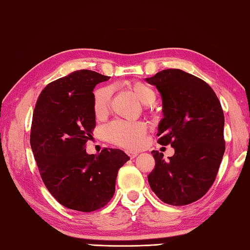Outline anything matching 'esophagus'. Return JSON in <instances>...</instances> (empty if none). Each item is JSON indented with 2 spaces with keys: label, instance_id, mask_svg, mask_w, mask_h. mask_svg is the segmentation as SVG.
Returning a JSON list of instances; mask_svg holds the SVG:
<instances>
[{
  "label": "esophagus",
  "instance_id": "esophagus-1",
  "mask_svg": "<svg viewBox=\"0 0 250 250\" xmlns=\"http://www.w3.org/2000/svg\"><path fill=\"white\" fill-rule=\"evenodd\" d=\"M126 153L127 154H128V157L130 158V159H134V158H136V157H137V152H134V151H129V150H127V151H126Z\"/></svg>",
  "mask_w": 250,
  "mask_h": 250
}]
</instances>
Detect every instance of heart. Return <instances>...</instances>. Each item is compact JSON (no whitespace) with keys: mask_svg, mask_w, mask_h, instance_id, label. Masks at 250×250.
Masks as SVG:
<instances>
[{"mask_svg":"<svg viewBox=\"0 0 250 250\" xmlns=\"http://www.w3.org/2000/svg\"><path fill=\"white\" fill-rule=\"evenodd\" d=\"M135 95L146 105L152 104L157 97L153 87L143 82H134L130 83ZM112 89L110 87H101L97 89L93 95V111L97 117L105 116L110 111ZM147 133V125L144 122H130L124 120H115L103 127V137L109 143L120 146L126 149H137L144 144Z\"/></svg>","mask_w":250,"mask_h":250,"instance_id":"1","label":"heart"}]
</instances>
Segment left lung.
Returning <instances> with one entry per match:
<instances>
[{
	"label": "left lung",
	"mask_w": 250,
	"mask_h": 250,
	"mask_svg": "<svg viewBox=\"0 0 250 250\" xmlns=\"http://www.w3.org/2000/svg\"><path fill=\"white\" fill-rule=\"evenodd\" d=\"M163 99L158 143L175 149L167 161L153 150L149 185L167 205L186 206L207 194L225 151L224 114L208 83L184 70L168 68L146 78Z\"/></svg>",
	"instance_id": "1"
}]
</instances>
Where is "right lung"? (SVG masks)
Returning <instances> with one entry per match:
<instances>
[{
    "instance_id": "1",
    "label": "right lung",
    "mask_w": 250,
    "mask_h": 250,
    "mask_svg": "<svg viewBox=\"0 0 250 250\" xmlns=\"http://www.w3.org/2000/svg\"><path fill=\"white\" fill-rule=\"evenodd\" d=\"M109 78L81 69L56 79L41 91L32 115L30 146L42 181L61 205L82 212L107 205L129 160L120 149L103 148L99 155L84 149L96 127L92 90Z\"/></svg>"
}]
</instances>
